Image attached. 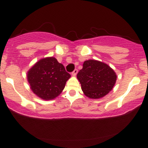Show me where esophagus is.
<instances>
[{
    "mask_svg": "<svg viewBox=\"0 0 148 148\" xmlns=\"http://www.w3.org/2000/svg\"><path fill=\"white\" fill-rule=\"evenodd\" d=\"M77 73H78V69H74V70L73 71V72H72V74L73 76H76V74H77Z\"/></svg>",
    "mask_w": 148,
    "mask_h": 148,
    "instance_id": "1",
    "label": "esophagus"
}]
</instances>
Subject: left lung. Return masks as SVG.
<instances>
[{
  "mask_svg": "<svg viewBox=\"0 0 148 148\" xmlns=\"http://www.w3.org/2000/svg\"><path fill=\"white\" fill-rule=\"evenodd\" d=\"M81 89L92 99L104 97L113 88L117 76L108 64L95 60L85 61L77 74Z\"/></svg>",
  "mask_w": 148,
  "mask_h": 148,
  "instance_id": "8db88e82",
  "label": "left lung"
}]
</instances>
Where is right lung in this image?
<instances>
[{"instance_id": "add662e5", "label": "right lung", "mask_w": 148, "mask_h": 148, "mask_svg": "<svg viewBox=\"0 0 148 148\" xmlns=\"http://www.w3.org/2000/svg\"><path fill=\"white\" fill-rule=\"evenodd\" d=\"M70 76L63 64L50 57L38 61L28 71L27 78L33 92L42 99L49 100L60 94Z\"/></svg>"}]
</instances>
